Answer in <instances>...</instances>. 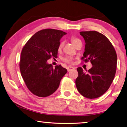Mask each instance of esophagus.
<instances>
[{"mask_svg":"<svg viewBox=\"0 0 127 127\" xmlns=\"http://www.w3.org/2000/svg\"><path fill=\"white\" fill-rule=\"evenodd\" d=\"M74 69L73 68V67H68L67 68V71H68V72H69V71H71L72 69Z\"/></svg>","mask_w":127,"mask_h":127,"instance_id":"esophagus-1","label":"esophagus"}]
</instances>
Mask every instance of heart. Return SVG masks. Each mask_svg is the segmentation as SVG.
Segmentation results:
<instances>
[{
	"label": "heart",
	"instance_id": "obj_1",
	"mask_svg": "<svg viewBox=\"0 0 127 127\" xmlns=\"http://www.w3.org/2000/svg\"><path fill=\"white\" fill-rule=\"evenodd\" d=\"M71 41L72 43V44L74 45L76 44L77 43H79V42H80V41H81L79 39L76 38V37H72L71 38ZM63 45H64V43H63V41H62V42L60 43V44L58 46V51H61L62 48H63ZM63 61L64 62H65V63H68V64H72L73 63V59L71 57L67 56V57L64 58L63 59Z\"/></svg>",
	"mask_w": 127,
	"mask_h": 127
}]
</instances>
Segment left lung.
Masks as SVG:
<instances>
[{
  "mask_svg": "<svg viewBox=\"0 0 127 127\" xmlns=\"http://www.w3.org/2000/svg\"><path fill=\"white\" fill-rule=\"evenodd\" d=\"M86 45L82 60L91 62L92 67L88 71L77 68L76 88L82 95L88 99L101 96L108 90L116 71L117 55L108 39L96 31H82Z\"/></svg>",
  "mask_w": 127,
  "mask_h": 127,
  "instance_id": "8db88e82",
  "label": "left lung"
}]
</instances>
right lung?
<instances>
[{
	"label": "right lung",
	"mask_w": 127,
	"mask_h": 127,
	"mask_svg": "<svg viewBox=\"0 0 127 127\" xmlns=\"http://www.w3.org/2000/svg\"><path fill=\"white\" fill-rule=\"evenodd\" d=\"M67 33L61 30L44 29L35 33L22 49L20 71L30 91L45 97L54 93L67 70L61 65L53 68L47 60L57 58L60 40Z\"/></svg>",
	"instance_id": "1"
}]
</instances>
